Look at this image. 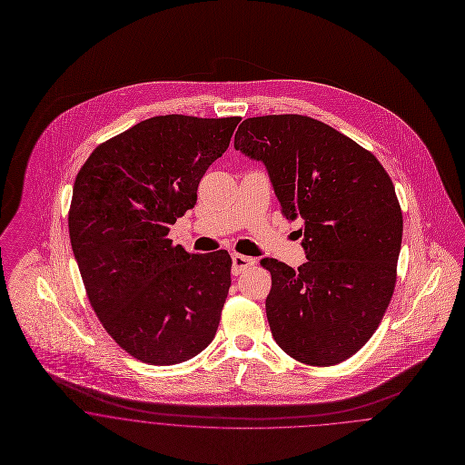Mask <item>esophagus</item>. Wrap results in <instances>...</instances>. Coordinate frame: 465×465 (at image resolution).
Masks as SVG:
<instances>
[{"instance_id":"34e87169","label":"esophagus","mask_w":465,"mask_h":465,"mask_svg":"<svg viewBox=\"0 0 465 465\" xmlns=\"http://www.w3.org/2000/svg\"><path fill=\"white\" fill-rule=\"evenodd\" d=\"M255 265V258L246 257V255H239V253H233L232 255V272L237 276L241 274L244 269Z\"/></svg>"}]
</instances>
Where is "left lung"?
<instances>
[{
    "instance_id": "1",
    "label": "left lung",
    "mask_w": 465,
    "mask_h": 465,
    "mask_svg": "<svg viewBox=\"0 0 465 465\" xmlns=\"http://www.w3.org/2000/svg\"><path fill=\"white\" fill-rule=\"evenodd\" d=\"M235 150L263 162L282 213L302 219L307 262L276 258L265 300L276 344L294 361L328 367L355 355L391 303L403 213L391 176L371 152L298 114L242 121Z\"/></svg>"
}]
</instances>
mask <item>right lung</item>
Segmentation results:
<instances>
[{
  "mask_svg": "<svg viewBox=\"0 0 465 465\" xmlns=\"http://www.w3.org/2000/svg\"><path fill=\"white\" fill-rule=\"evenodd\" d=\"M239 121H141L100 144L74 180L69 237L91 307L137 361H189L215 337L232 258L226 250L187 253L167 233L196 205L200 180Z\"/></svg>",
  "mask_w": 465,
  "mask_h": 465,
  "instance_id": "right-lung-1",
  "label": "right lung"
}]
</instances>
